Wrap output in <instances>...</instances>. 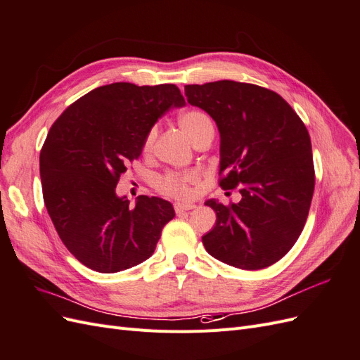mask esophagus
Masks as SVG:
<instances>
[{
  "label": "esophagus",
  "mask_w": 360,
  "mask_h": 360,
  "mask_svg": "<svg viewBox=\"0 0 360 360\" xmlns=\"http://www.w3.org/2000/svg\"><path fill=\"white\" fill-rule=\"evenodd\" d=\"M195 204H183V202H176L174 204V210H176V213H181V212H186V210H192L195 209Z\"/></svg>",
  "instance_id": "esophagus-1"
}]
</instances>
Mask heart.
Instances as JSON below:
<instances>
[{
	"label": "heart",
	"instance_id": "obj_1",
	"mask_svg": "<svg viewBox=\"0 0 360 360\" xmlns=\"http://www.w3.org/2000/svg\"><path fill=\"white\" fill-rule=\"evenodd\" d=\"M179 124L192 143L202 132H205L207 129L213 127L210 118L198 110H189V111L181 112L179 115ZM156 135H158V129L151 127L148 130V134L146 135L144 144H143L144 153H150L151 148H153ZM197 181H198V174L193 171L167 172L158 179L156 186L159 192L167 195V197L177 198V200H188L192 197V184H195Z\"/></svg>",
	"mask_w": 360,
	"mask_h": 360
}]
</instances>
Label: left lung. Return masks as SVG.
<instances>
[{"label":"left lung","mask_w":360,"mask_h":360,"mask_svg":"<svg viewBox=\"0 0 360 360\" xmlns=\"http://www.w3.org/2000/svg\"><path fill=\"white\" fill-rule=\"evenodd\" d=\"M184 94L219 129V186L242 193L237 204L205 201L216 212L213 230L202 236L205 250L237 269L275 264L309 213L315 172L307 126L278 93L254 84L184 85Z\"/></svg>","instance_id":"1"}]
</instances>
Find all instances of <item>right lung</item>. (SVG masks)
<instances>
[{
  "label": "right lung",
  "instance_id": "obj_1",
  "mask_svg": "<svg viewBox=\"0 0 360 360\" xmlns=\"http://www.w3.org/2000/svg\"><path fill=\"white\" fill-rule=\"evenodd\" d=\"M171 106H184L174 84L114 82L82 96L52 124L40 151L43 200L61 242L84 266L115 274L153 255L176 213L171 202L117 197L129 162Z\"/></svg>",
  "mask_w": 360,
  "mask_h": 360
}]
</instances>
